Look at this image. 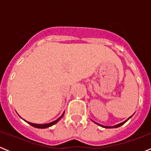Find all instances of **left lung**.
<instances>
[{"label": "left lung", "mask_w": 151, "mask_h": 151, "mask_svg": "<svg viewBox=\"0 0 151 151\" xmlns=\"http://www.w3.org/2000/svg\"><path fill=\"white\" fill-rule=\"evenodd\" d=\"M132 116H131L129 117V118H128L127 119L124 121V122H121V123H119V124H117V125H113V126H105V125H101V124H99V123H97V122H94V121H93V120H92V121H93V122H94V123H96V124H97V125H100V126H101V127H103V128H105V129H112V128H118V127H119V126H121V125H122L124 123H125V122H127V121L129 120V119H130Z\"/></svg>", "instance_id": "1"}]
</instances>
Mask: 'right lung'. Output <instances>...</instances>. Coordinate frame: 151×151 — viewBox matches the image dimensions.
<instances>
[{
    "label": "right lung",
    "instance_id": "right-lung-1",
    "mask_svg": "<svg viewBox=\"0 0 151 151\" xmlns=\"http://www.w3.org/2000/svg\"><path fill=\"white\" fill-rule=\"evenodd\" d=\"M63 115H64V112H63V113L62 114V116L57 119V120L54 121V122H50V123H46V124H35V123H32V122H28V121H26V120H25V121H26L27 123H29V125H31L32 126H33V127H35V128H37V129H46V128L50 127V126H52L53 125H54V124L57 123V122H58V121H59L63 116Z\"/></svg>",
    "mask_w": 151,
    "mask_h": 151
}]
</instances>
